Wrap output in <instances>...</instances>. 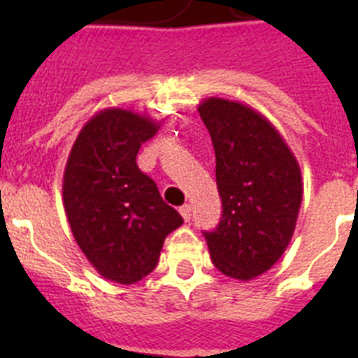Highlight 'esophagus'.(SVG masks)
I'll use <instances>...</instances> for the list:
<instances>
[{
  "label": "esophagus",
  "instance_id": "esophagus-1",
  "mask_svg": "<svg viewBox=\"0 0 358 358\" xmlns=\"http://www.w3.org/2000/svg\"><path fill=\"white\" fill-rule=\"evenodd\" d=\"M180 215L184 217V221H189V219H191V206H189V204H184V206L180 208Z\"/></svg>",
  "mask_w": 358,
  "mask_h": 358
}]
</instances>
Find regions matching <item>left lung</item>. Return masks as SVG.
Wrapping results in <instances>:
<instances>
[{"mask_svg": "<svg viewBox=\"0 0 358 358\" xmlns=\"http://www.w3.org/2000/svg\"><path fill=\"white\" fill-rule=\"evenodd\" d=\"M199 113L212 135L223 215L204 232L213 266L230 278L252 280L271 269L294 236L303 180L282 135L241 102L206 98Z\"/></svg>", "mask_w": 358, "mask_h": 358, "instance_id": "obj_1", "label": "left lung"}]
</instances>
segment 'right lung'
Instances as JSON below:
<instances>
[{"instance_id":"right-lung-1","label":"right lung","mask_w":358,"mask_h":358,"mask_svg":"<svg viewBox=\"0 0 358 358\" xmlns=\"http://www.w3.org/2000/svg\"><path fill=\"white\" fill-rule=\"evenodd\" d=\"M157 128L146 115L102 109L81 128L64 167L63 204L76 243L113 282L134 284L146 277L165 238L184 223L135 162Z\"/></svg>"}]
</instances>
